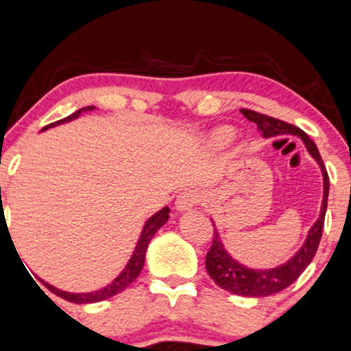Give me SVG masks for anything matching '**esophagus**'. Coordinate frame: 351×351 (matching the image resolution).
<instances>
[{"label": "esophagus", "instance_id": "34e87169", "mask_svg": "<svg viewBox=\"0 0 351 351\" xmlns=\"http://www.w3.org/2000/svg\"><path fill=\"white\" fill-rule=\"evenodd\" d=\"M202 200H204V195H202L200 191L193 190V188H188V190H183L182 193L176 197L175 205H176V208L182 210L183 212V210L193 208V206L200 204Z\"/></svg>", "mask_w": 351, "mask_h": 351}]
</instances>
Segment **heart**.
Segmentation results:
<instances>
[{"mask_svg": "<svg viewBox=\"0 0 351 351\" xmlns=\"http://www.w3.org/2000/svg\"><path fill=\"white\" fill-rule=\"evenodd\" d=\"M234 138V131L230 128H220L213 132V141L219 143V145H227Z\"/></svg>", "mask_w": 351, "mask_h": 351, "instance_id": "heart-1", "label": "heart"}]
</instances>
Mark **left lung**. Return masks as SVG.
<instances>
[{
	"label": "left lung",
	"instance_id": "1",
	"mask_svg": "<svg viewBox=\"0 0 351 351\" xmlns=\"http://www.w3.org/2000/svg\"><path fill=\"white\" fill-rule=\"evenodd\" d=\"M241 112L247 117V119L257 124V128L263 132L264 138H272V136L278 134L300 136L302 141H304L306 147H308L309 154H311V156L318 161V165L322 166L324 180L323 205L319 219L316 220L315 225L311 227V230H309L308 239H306L304 245L301 247L300 252H298L293 259L287 261L286 264L279 265V267L264 269V271H254V269L243 267V265L232 259V257L225 252L222 242H220L219 232L213 228L212 247H210V250L206 252L205 259V267L210 278L213 279V282H215L217 286H220L225 291H230V293L234 294H241V296L249 298H263L271 296V294L279 293V291L291 286V284L300 278L301 272L308 267L309 263L313 261V257H315L323 235L324 215H326L328 205V191H330V176H328L322 156H319L318 147H316L313 139H309V136L306 134L304 131L293 126V124L284 123L281 119H276V117L256 112V110L241 109Z\"/></svg>",
	"mask_w": 351,
	"mask_h": 351
}]
</instances>
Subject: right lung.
Listing matches in <instances>:
<instances>
[{
  "instance_id": "right-lung-1",
  "label": "right lung",
  "mask_w": 351,
  "mask_h": 351,
  "mask_svg": "<svg viewBox=\"0 0 351 351\" xmlns=\"http://www.w3.org/2000/svg\"><path fill=\"white\" fill-rule=\"evenodd\" d=\"M92 109H94V108H92V106H87V108H82V109L75 110V112L70 114V116L65 117V119L57 121V123H51V124H49V126L43 128V129H47V128H50V126H55V124L67 123V121L75 119V117H79L82 112H86V110H92ZM168 213H169V208H168V206H165L163 210H160V212H158V213H154V215L151 217L149 220H147L146 225H145V228H143L141 237H139L138 245H136V249H134V254H132L131 259H129L128 265H126V267H124V271L121 272V274L117 276V278L109 284V286L104 287V289L94 291V293L73 294V293H65V291L57 289V287L50 286V284H47V282H43V286L49 287V291H51V293H53V294H57V296L64 298V300H67L70 302H77V304H87V302H99V301L108 300V298L116 296V294H119L121 291L126 289L129 284H131L139 276V272H141L143 265H145V256H146L147 243L151 242L153 235L156 234V232L160 230V228L166 223V220H168V217H169Z\"/></svg>"
}]
</instances>
